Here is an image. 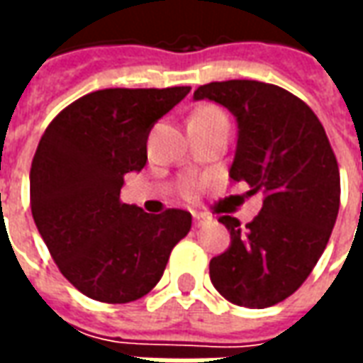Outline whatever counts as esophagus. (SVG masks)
Listing matches in <instances>:
<instances>
[{
	"label": "esophagus",
	"mask_w": 363,
	"mask_h": 363,
	"mask_svg": "<svg viewBox=\"0 0 363 363\" xmlns=\"http://www.w3.org/2000/svg\"><path fill=\"white\" fill-rule=\"evenodd\" d=\"M204 223H206L204 216H202V213H194V225H196V228H202Z\"/></svg>",
	"instance_id": "34e87169"
}]
</instances>
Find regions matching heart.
Returning a JSON list of instances; mask_svg holds the SVG:
<instances>
[{
    "label": "heart",
    "instance_id": "heart-1",
    "mask_svg": "<svg viewBox=\"0 0 363 363\" xmlns=\"http://www.w3.org/2000/svg\"><path fill=\"white\" fill-rule=\"evenodd\" d=\"M221 114L218 108H212V106H204V108H200L192 114V118H208V116H218ZM186 192H192V184H186Z\"/></svg>",
    "mask_w": 363,
    "mask_h": 363
}]
</instances>
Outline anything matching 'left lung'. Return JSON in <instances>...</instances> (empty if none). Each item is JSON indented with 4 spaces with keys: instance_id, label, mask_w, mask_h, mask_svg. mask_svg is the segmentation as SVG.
Wrapping results in <instances>:
<instances>
[{
    "instance_id": "left-lung-1",
    "label": "left lung",
    "mask_w": 363,
    "mask_h": 363,
    "mask_svg": "<svg viewBox=\"0 0 363 363\" xmlns=\"http://www.w3.org/2000/svg\"><path fill=\"white\" fill-rule=\"evenodd\" d=\"M239 124L229 177L260 192V213L247 225L221 216L231 247L210 260L213 288L241 307L284 301L311 274L328 243L340 206V173L317 114L289 91L251 79L200 85Z\"/></svg>"
}]
</instances>
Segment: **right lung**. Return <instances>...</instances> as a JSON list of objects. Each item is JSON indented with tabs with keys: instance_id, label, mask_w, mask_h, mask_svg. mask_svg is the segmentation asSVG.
I'll return each instance as SVG.
<instances>
[{
	"instance_id": "right-lung-1",
	"label": "right lung",
	"mask_w": 363,
	"mask_h": 363,
	"mask_svg": "<svg viewBox=\"0 0 363 363\" xmlns=\"http://www.w3.org/2000/svg\"><path fill=\"white\" fill-rule=\"evenodd\" d=\"M190 87L101 89L67 104L38 142L30 210L60 272L83 296L130 303L157 286L192 216L124 204V174L142 171L147 135Z\"/></svg>"
}]
</instances>
